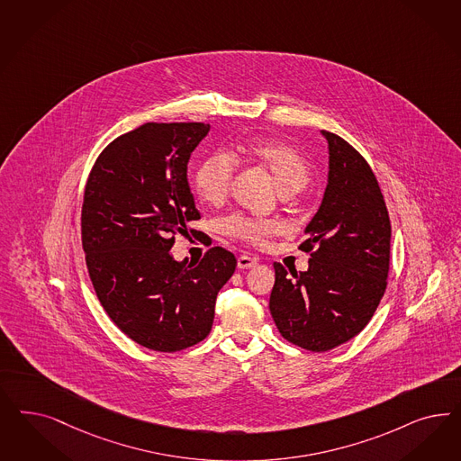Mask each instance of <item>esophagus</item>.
Wrapping results in <instances>:
<instances>
[{"instance_id":"1","label":"esophagus","mask_w":461,"mask_h":461,"mask_svg":"<svg viewBox=\"0 0 461 461\" xmlns=\"http://www.w3.org/2000/svg\"><path fill=\"white\" fill-rule=\"evenodd\" d=\"M258 265L256 263V259L254 258H251V256H239L238 259V267H240V269H248V267H254Z\"/></svg>"}]
</instances>
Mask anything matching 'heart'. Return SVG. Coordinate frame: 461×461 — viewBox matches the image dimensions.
I'll return each mask as SVG.
<instances>
[{"label":"heart","mask_w":461,"mask_h":461,"mask_svg":"<svg viewBox=\"0 0 461 461\" xmlns=\"http://www.w3.org/2000/svg\"><path fill=\"white\" fill-rule=\"evenodd\" d=\"M238 158L267 171L283 194L302 190L311 179V167L297 149L271 139H253L238 146ZM236 176V163L225 152H213L205 158L196 173L194 186L208 205H222L229 198ZM223 234L249 246H265L280 232V223L269 219H254L240 213L225 217L221 222Z\"/></svg>","instance_id":"heart-1"}]
</instances>
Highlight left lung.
Listing matches in <instances>:
<instances>
[{
	"mask_svg": "<svg viewBox=\"0 0 461 461\" xmlns=\"http://www.w3.org/2000/svg\"><path fill=\"white\" fill-rule=\"evenodd\" d=\"M329 142V181L300 249L307 271L275 263L269 312L286 341L322 353L341 346L370 322L386 288L390 217L366 159L339 135Z\"/></svg>",
	"mask_w": 461,
	"mask_h": 461,
	"instance_id": "left-lung-1",
	"label": "left lung"
}]
</instances>
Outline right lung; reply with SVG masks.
Returning <instances> with one entry per match:
<instances>
[{
  "label": "right lung",
  "instance_id": "obj_1",
  "mask_svg": "<svg viewBox=\"0 0 461 461\" xmlns=\"http://www.w3.org/2000/svg\"><path fill=\"white\" fill-rule=\"evenodd\" d=\"M202 122H149L112 140L91 167L81 208L89 278L104 312L132 341L175 353L203 341L236 256L221 246L175 261V238L198 232L186 169Z\"/></svg>",
  "mask_w": 461,
  "mask_h": 461
}]
</instances>
